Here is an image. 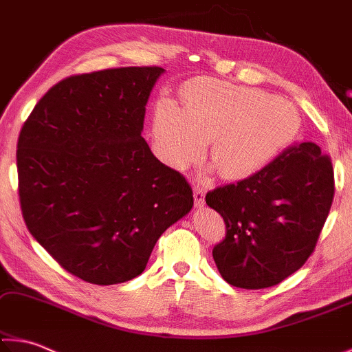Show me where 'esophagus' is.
<instances>
[{
	"instance_id": "34e87169",
	"label": "esophagus",
	"mask_w": 352,
	"mask_h": 352,
	"mask_svg": "<svg viewBox=\"0 0 352 352\" xmlns=\"http://www.w3.org/2000/svg\"><path fill=\"white\" fill-rule=\"evenodd\" d=\"M194 201H195V208H201L205 204V192L199 184L194 186Z\"/></svg>"
}]
</instances>
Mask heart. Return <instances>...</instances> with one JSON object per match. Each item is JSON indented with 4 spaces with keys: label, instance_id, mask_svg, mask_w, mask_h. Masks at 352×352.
Segmentation results:
<instances>
[{
    "label": "heart",
    "instance_id": "1",
    "mask_svg": "<svg viewBox=\"0 0 352 352\" xmlns=\"http://www.w3.org/2000/svg\"><path fill=\"white\" fill-rule=\"evenodd\" d=\"M300 126L289 100L220 82H195L184 90L182 109L162 100L153 113L155 144L172 168H189L214 141L212 163L231 180L252 177L275 162Z\"/></svg>",
    "mask_w": 352,
    "mask_h": 352
}]
</instances>
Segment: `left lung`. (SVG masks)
<instances>
[{"instance_id": "1", "label": "left lung", "mask_w": 352, "mask_h": 352, "mask_svg": "<svg viewBox=\"0 0 352 352\" xmlns=\"http://www.w3.org/2000/svg\"><path fill=\"white\" fill-rule=\"evenodd\" d=\"M333 199V170L314 142L289 147L258 174L206 194L223 217L212 250L217 270L239 289H265L300 270L317 245Z\"/></svg>"}]
</instances>
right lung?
<instances>
[{
	"instance_id": "1",
	"label": "right lung",
	"mask_w": 352,
	"mask_h": 352,
	"mask_svg": "<svg viewBox=\"0 0 352 352\" xmlns=\"http://www.w3.org/2000/svg\"><path fill=\"white\" fill-rule=\"evenodd\" d=\"M160 67L71 76L41 98L16 151L23 219L65 270L110 285L144 272L194 205L184 177L141 136Z\"/></svg>"
}]
</instances>
